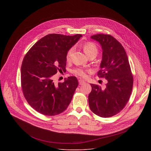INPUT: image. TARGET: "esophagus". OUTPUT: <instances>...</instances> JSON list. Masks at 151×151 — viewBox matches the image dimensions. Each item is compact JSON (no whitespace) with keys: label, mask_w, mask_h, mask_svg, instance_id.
Wrapping results in <instances>:
<instances>
[{"label":"esophagus","mask_w":151,"mask_h":151,"mask_svg":"<svg viewBox=\"0 0 151 151\" xmlns=\"http://www.w3.org/2000/svg\"><path fill=\"white\" fill-rule=\"evenodd\" d=\"M85 83V82L83 81V80H82V79H79V85H83V84H84Z\"/></svg>","instance_id":"34e87169"}]
</instances>
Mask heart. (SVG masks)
<instances>
[{
    "mask_svg": "<svg viewBox=\"0 0 151 151\" xmlns=\"http://www.w3.org/2000/svg\"><path fill=\"white\" fill-rule=\"evenodd\" d=\"M82 47L84 52L88 57L93 54L97 55V52H98L97 47L96 46V45L94 44V43L92 42H87L85 43V44H83ZM73 52H74L73 47L70 48L68 51L66 55V58L68 61H69L70 60ZM90 70L88 69H85L82 68H75L72 70V72L75 75L79 76L81 77H85L86 76V73L88 72Z\"/></svg>",
    "mask_w": 151,
    "mask_h": 151,
    "instance_id": "1",
    "label": "heart"
}]
</instances>
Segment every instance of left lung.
Returning <instances> with one entry per match:
<instances>
[{
	"label": "left lung",
	"instance_id": "1",
	"mask_svg": "<svg viewBox=\"0 0 151 151\" xmlns=\"http://www.w3.org/2000/svg\"><path fill=\"white\" fill-rule=\"evenodd\" d=\"M91 38L100 43L103 50L101 69L97 75L105 78V88L91 83L88 96L91 111L96 115L108 118L121 112L130 99L133 85L127 53L120 43L109 35L97 34Z\"/></svg>",
	"mask_w": 151,
	"mask_h": 151
}]
</instances>
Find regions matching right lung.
Instances as JSON below:
<instances>
[{
	"label": "right lung",
	"mask_w": 151,
	"mask_h": 151,
	"mask_svg": "<svg viewBox=\"0 0 151 151\" xmlns=\"http://www.w3.org/2000/svg\"><path fill=\"white\" fill-rule=\"evenodd\" d=\"M82 36L49 34L39 40L24 57L21 87L28 103L39 113L54 116L68 108L78 85V79L69 76L56 84L52 77L58 70L66 69V53Z\"/></svg>",
	"instance_id": "obj_1"
}]
</instances>
